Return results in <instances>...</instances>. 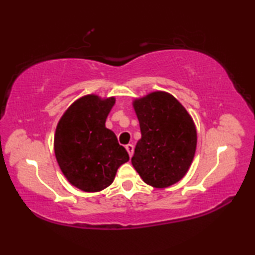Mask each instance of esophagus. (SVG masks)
<instances>
[{
	"label": "esophagus",
	"mask_w": 255,
	"mask_h": 255,
	"mask_svg": "<svg viewBox=\"0 0 255 255\" xmlns=\"http://www.w3.org/2000/svg\"><path fill=\"white\" fill-rule=\"evenodd\" d=\"M126 149H127V152L129 154V156L131 157L132 153H133V146L131 144H128V145H126Z\"/></svg>",
	"instance_id": "1"
}]
</instances>
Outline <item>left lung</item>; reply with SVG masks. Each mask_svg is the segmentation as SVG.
I'll return each instance as SVG.
<instances>
[{"mask_svg": "<svg viewBox=\"0 0 255 255\" xmlns=\"http://www.w3.org/2000/svg\"><path fill=\"white\" fill-rule=\"evenodd\" d=\"M141 138L131 157L145 183L174 184L187 173L196 152L197 131L191 117L174 97L153 92L133 102Z\"/></svg>", "mask_w": 255, "mask_h": 255, "instance_id": "obj_1", "label": "left lung"}]
</instances>
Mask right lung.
<instances>
[{
    "label": "right lung",
    "instance_id": "obj_1",
    "mask_svg": "<svg viewBox=\"0 0 255 255\" xmlns=\"http://www.w3.org/2000/svg\"><path fill=\"white\" fill-rule=\"evenodd\" d=\"M115 98L101 100L90 94L76 100L59 120L55 133V155L70 182L86 192H97L114 182L118 167L129 155L106 119Z\"/></svg>",
    "mask_w": 255,
    "mask_h": 255
}]
</instances>
